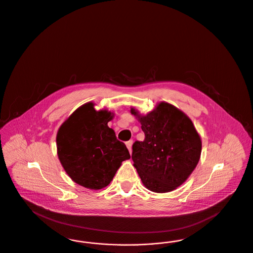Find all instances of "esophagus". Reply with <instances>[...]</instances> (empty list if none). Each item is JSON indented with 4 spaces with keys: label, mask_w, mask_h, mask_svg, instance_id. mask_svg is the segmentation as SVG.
Here are the masks:
<instances>
[{
    "label": "esophagus",
    "mask_w": 253,
    "mask_h": 253,
    "mask_svg": "<svg viewBox=\"0 0 253 253\" xmlns=\"http://www.w3.org/2000/svg\"><path fill=\"white\" fill-rule=\"evenodd\" d=\"M132 140H129V141H127V142H126V146H127V148H128V150H129L130 154L132 153Z\"/></svg>",
    "instance_id": "1"
}]
</instances>
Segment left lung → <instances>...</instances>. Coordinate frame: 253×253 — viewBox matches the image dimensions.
<instances>
[{
    "mask_svg": "<svg viewBox=\"0 0 253 253\" xmlns=\"http://www.w3.org/2000/svg\"><path fill=\"white\" fill-rule=\"evenodd\" d=\"M131 113L141 123L143 141L132 144V159L145 187L155 193L175 190L191 175L200 156L202 142L193 121L168 102L141 116Z\"/></svg>",
    "mask_w": 253,
    "mask_h": 253,
    "instance_id": "left-lung-1",
    "label": "left lung"
}]
</instances>
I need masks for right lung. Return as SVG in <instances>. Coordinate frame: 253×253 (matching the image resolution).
<instances>
[{"instance_id":"obj_1","label":"right lung","mask_w":253,"mask_h":253,"mask_svg":"<svg viewBox=\"0 0 253 253\" xmlns=\"http://www.w3.org/2000/svg\"><path fill=\"white\" fill-rule=\"evenodd\" d=\"M94 106L88 102L77 109L61 124L56 141L60 163L70 178L87 189L100 190L131 157L108 127L114 114Z\"/></svg>"}]
</instances>
